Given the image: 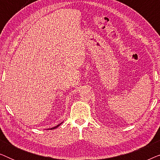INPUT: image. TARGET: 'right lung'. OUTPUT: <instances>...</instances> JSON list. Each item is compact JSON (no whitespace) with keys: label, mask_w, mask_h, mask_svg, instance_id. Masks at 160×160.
Returning a JSON list of instances; mask_svg holds the SVG:
<instances>
[{"label":"right lung","mask_w":160,"mask_h":160,"mask_svg":"<svg viewBox=\"0 0 160 160\" xmlns=\"http://www.w3.org/2000/svg\"><path fill=\"white\" fill-rule=\"evenodd\" d=\"M62 123L59 124H58V125H57V126H55V127H54V128H49V129H48V130H54V129H56L57 128H58V127H59V126H60V124H62Z\"/></svg>","instance_id":"add662e5"}]
</instances>
